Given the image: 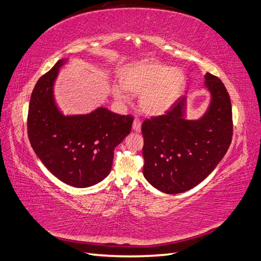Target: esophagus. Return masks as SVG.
I'll return each instance as SVG.
<instances>
[{
    "mask_svg": "<svg viewBox=\"0 0 261 261\" xmlns=\"http://www.w3.org/2000/svg\"><path fill=\"white\" fill-rule=\"evenodd\" d=\"M141 127H142V123L138 119H134L133 121V129L136 133H140L141 132Z\"/></svg>",
    "mask_w": 261,
    "mask_h": 261,
    "instance_id": "esophagus-1",
    "label": "esophagus"
}]
</instances>
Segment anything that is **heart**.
<instances>
[{"label":"heart","instance_id":"b5f03b06","mask_svg":"<svg viewBox=\"0 0 261 261\" xmlns=\"http://www.w3.org/2000/svg\"><path fill=\"white\" fill-rule=\"evenodd\" d=\"M121 87L113 94L119 101L128 100L126 91L140 95V108L149 116L165 114L183 94L187 79L183 71L155 61H142L127 66L120 76Z\"/></svg>","mask_w":261,"mask_h":261}]
</instances>
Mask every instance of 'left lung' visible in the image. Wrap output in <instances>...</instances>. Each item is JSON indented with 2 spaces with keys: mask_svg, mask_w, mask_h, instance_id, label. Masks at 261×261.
Returning a JSON list of instances; mask_svg holds the SVG:
<instances>
[{
  "mask_svg": "<svg viewBox=\"0 0 261 261\" xmlns=\"http://www.w3.org/2000/svg\"><path fill=\"white\" fill-rule=\"evenodd\" d=\"M204 79L210 102L200 118H187V97H181L165 115L142 125L143 174L161 192L183 193L196 187L216 169L231 144L228 91L213 74L206 73Z\"/></svg>",
  "mask_w": 261,
  "mask_h": 261,
  "instance_id": "8db88e82",
  "label": "left lung"
}]
</instances>
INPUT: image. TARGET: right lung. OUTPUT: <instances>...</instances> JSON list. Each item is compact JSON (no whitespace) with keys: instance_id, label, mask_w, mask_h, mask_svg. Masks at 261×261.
Segmentation results:
<instances>
[{"instance_id":"obj_1","label":"right lung","mask_w":261,"mask_h":261,"mask_svg":"<svg viewBox=\"0 0 261 261\" xmlns=\"http://www.w3.org/2000/svg\"><path fill=\"white\" fill-rule=\"evenodd\" d=\"M67 62L68 58L60 59L38 80L29 105L28 134L37 156L57 178L74 188H89L111 173L114 149L130 133L133 117L105 107L89 114H63L54 86Z\"/></svg>"}]
</instances>
